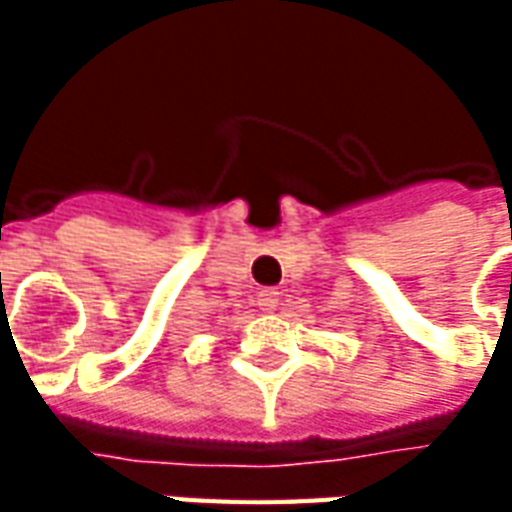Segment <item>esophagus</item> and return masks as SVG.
<instances>
[{
  "mask_svg": "<svg viewBox=\"0 0 512 512\" xmlns=\"http://www.w3.org/2000/svg\"><path fill=\"white\" fill-rule=\"evenodd\" d=\"M279 296H282V293H279V290H274V288H266V290H260V293H257V304H260V310L263 312H274L279 307Z\"/></svg>",
  "mask_w": 512,
  "mask_h": 512,
  "instance_id": "esophagus-1",
  "label": "esophagus"
}]
</instances>
